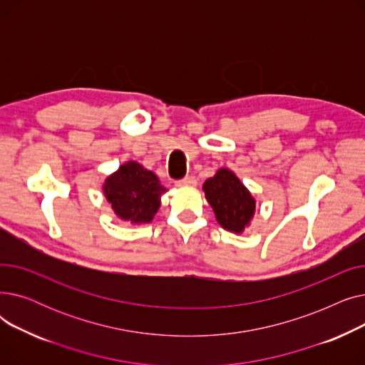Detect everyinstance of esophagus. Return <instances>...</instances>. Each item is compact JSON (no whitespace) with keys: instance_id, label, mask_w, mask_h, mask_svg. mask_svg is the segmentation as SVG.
<instances>
[{"instance_id":"obj_1","label":"esophagus","mask_w":365,"mask_h":365,"mask_svg":"<svg viewBox=\"0 0 365 365\" xmlns=\"http://www.w3.org/2000/svg\"><path fill=\"white\" fill-rule=\"evenodd\" d=\"M195 185H197V180L192 176H187V178L176 182V186H179V187H187V186H195Z\"/></svg>"}]
</instances>
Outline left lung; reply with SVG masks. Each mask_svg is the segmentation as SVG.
<instances>
[{
  "label": "left lung",
  "mask_w": 365,
  "mask_h": 365,
  "mask_svg": "<svg viewBox=\"0 0 365 365\" xmlns=\"http://www.w3.org/2000/svg\"><path fill=\"white\" fill-rule=\"evenodd\" d=\"M205 200L212 205L216 220L229 232L242 234L256 212V200L232 170L219 168L204 182Z\"/></svg>",
  "instance_id": "8db88e82"
}]
</instances>
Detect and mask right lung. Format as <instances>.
Wrapping results in <instances>:
<instances>
[{
  "mask_svg": "<svg viewBox=\"0 0 365 365\" xmlns=\"http://www.w3.org/2000/svg\"><path fill=\"white\" fill-rule=\"evenodd\" d=\"M167 189L155 173L136 161H127L109 175L103 183V194L113 213L131 225L150 223L161 205Z\"/></svg>",
  "mask_w": 365,
  "mask_h": 365,
  "instance_id": "add662e5",
  "label": "right lung"
}]
</instances>
